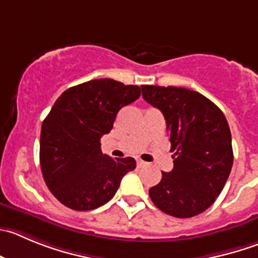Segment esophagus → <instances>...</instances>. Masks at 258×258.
<instances>
[{
    "mask_svg": "<svg viewBox=\"0 0 258 258\" xmlns=\"http://www.w3.org/2000/svg\"><path fill=\"white\" fill-rule=\"evenodd\" d=\"M137 164H138V167H144L147 163L144 161H142V159H137Z\"/></svg>",
    "mask_w": 258,
    "mask_h": 258,
    "instance_id": "34e87169",
    "label": "esophagus"
}]
</instances>
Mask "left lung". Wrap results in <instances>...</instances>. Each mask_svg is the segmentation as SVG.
I'll use <instances>...</instances> for the list:
<instances>
[{
    "label": "left lung",
    "instance_id": "8db88e82",
    "mask_svg": "<svg viewBox=\"0 0 258 258\" xmlns=\"http://www.w3.org/2000/svg\"><path fill=\"white\" fill-rule=\"evenodd\" d=\"M142 96L166 119L173 170L149 188L153 204L168 215L191 218L219 196L233 164L232 136L222 110L196 91L142 86Z\"/></svg>",
    "mask_w": 258,
    "mask_h": 258
}]
</instances>
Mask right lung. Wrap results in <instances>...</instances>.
Returning a JSON list of instances; mask_svg holds the SVG:
<instances>
[{
	"mask_svg": "<svg viewBox=\"0 0 258 258\" xmlns=\"http://www.w3.org/2000/svg\"><path fill=\"white\" fill-rule=\"evenodd\" d=\"M141 96V87L110 78L68 88L41 125L40 167L58 200L78 212L106 204L136 159L102 154L100 139L110 133L122 106Z\"/></svg>",
	"mask_w": 258,
	"mask_h": 258,
	"instance_id": "obj_1",
	"label": "right lung"
}]
</instances>
